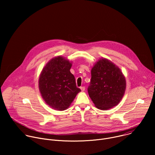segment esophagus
Returning <instances> with one entry per match:
<instances>
[{
    "instance_id": "obj_1",
    "label": "esophagus",
    "mask_w": 155,
    "mask_h": 155,
    "mask_svg": "<svg viewBox=\"0 0 155 155\" xmlns=\"http://www.w3.org/2000/svg\"><path fill=\"white\" fill-rule=\"evenodd\" d=\"M80 89H81V91H84L85 90V87L84 86H81V87H80Z\"/></svg>"
}]
</instances>
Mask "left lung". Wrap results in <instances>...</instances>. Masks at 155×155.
Segmentation results:
<instances>
[{
  "label": "left lung",
  "mask_w": 155,
  "mask_h": 155,
  "mask_svg": "<svg viewBox=\"0 0 155 155\" xmlns=\"http://www.w3.org/2000/svg\"><path fill=\"white\" fill-rule=\"evenodd\" d=\"M126 86V79L120 68L110 61L102 58L91 69L87 92L95 106L105 110L119 104Z\"/></svg>",
  "instance_id": "obj_1"
}]
</instances>
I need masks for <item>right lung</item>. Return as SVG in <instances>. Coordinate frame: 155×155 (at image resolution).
I'll use <instances>...</instances> for the list:
<instances>
[{"mask_svg": "<svg viewBox=\"0 0 155 155\" xmlns=\"http://www.w3.org/2000/svg\"><path fill=\"white\" fill-rule=\"evenodd\" d=\"M72 63L61 56L51 59L43 68L38 80L42 98L53 109H67L81 91L70 69Z\"/></svg>", "mask_w": 155, "mask_h": 155, "instance_id": "obj_1", "label": "right lung"}]
</instances>
